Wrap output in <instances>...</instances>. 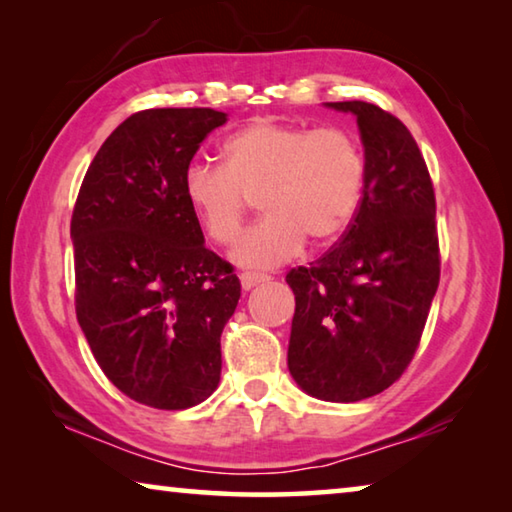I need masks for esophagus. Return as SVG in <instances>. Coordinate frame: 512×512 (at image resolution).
<instances>
[{"mask_svg": "<svg viewBox=\"0 0 512 512\" xmlns=\"http://www.w3.org/2000/svg\"><path fill=\"white\" fill-rule=\"evenodd\" d=\"M239 280H241V287H244V289L248 291V289L257 287V284L268 282V280H271V277L264 275V273H250V271H246V273L239 275Z\"/></svg>", "mask_w": 512, "mask_h": 512, "instance_id": "esophagus-1", "label": "esophagus"}]
</instances>
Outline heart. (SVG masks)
<instances>
[{
	"mask_svg": "<svg viewBox=\"0 0 512 512\" xmlns=\"http://www.w3.org/2000/svg\"><path fill=\"white\" fill-rule=\"evenodd\" d=\"M221 167L194 162L183 196L214 244L230 246L259 194L266 216L237 241L232 259L273 268L311 246L334 244L359 212L366 155L348 128L255 119L221 146Z\"/></svg>",
	"mask_w": 512,
	"mask_h": 512,
	"instance_id": "b5f03b06",
	"label": "heart"
}]
</instances>
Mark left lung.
Instances as JSON below:
<instances>
[{
    "label": "left lung",
    "mask_w": 512,
    "mask_h": 512,
    "mask_svg": "<svg viewBox=\"0 0 512 512\" xmlns=\"http://www.w3.org/2000/svg\"><path fill=\"white\" fill-rule=\"evenodd\" d=\"M327 106L357 115L366 187L341 241L287 273L289 370L318 400L359 402L393 386L420 345L440 282L436 194L400 119L366 101Z\"/></svg>",
    "instance_id": "obj_1"
}]
</instances>
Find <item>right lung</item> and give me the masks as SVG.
<instances>
[{"instance_id":"add662e5","label":"right lung","mask_w":512,"mask_h":512,"mask_svg":"<svg viewBox=\"0 0 512 512\" xmlns=\"http://www.w3.org/2000/svg\"><path fill=\"white\" fill-rule=\"evenodd\" d=\"M225 112L140 110L110 133L72 212L76 318L112 384L153 409L207 400L239 277L203 244L183 196L198 146Z\"/></svg>"}]
</instances>
